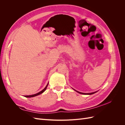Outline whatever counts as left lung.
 I'll return each mask as SVG.
<instances>
[{
  "label": "left lung",
  "mask_w": 125,
  "mask_h": 125,
  "mask_svg": "<svg viewBox=\"0 0 125 125\" xmlns=\"http://www.w3.org/2000/svg\"><path fill=\"white\" fill-rule=\"evenodd\" d=\"M74 91H75L76 92H77L78 93H80V94H85V95H91V94H94V93H95L96 92H97V91H95V92H92V93H82V92H79V91H76V90H75L74 89H73Z\"/></svg>",
  "instance_id": "left-lung-1"
}]
</instances>
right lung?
<instances>
[{"instance_id": "add662e5", "label": "right lung", "mask_w": 125, "mask_h": 125, "mask_svg": "<svg viewBox=\"0 0 125 125\" xmlns=\"http://www.w3.org/2000/svg\"><path fill=\"white\" fill-rule=\"evenodd\" d=\"M48 83H47V84L46 85V86H45V88L43 90H42L41 91H40V92H39V93H36V94H33V95H24V97H34V96H37V95H40V94H42V93H43L45 90H46V88H47V86H48Z\"/></svg>"}]
</instances>
